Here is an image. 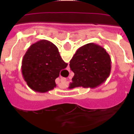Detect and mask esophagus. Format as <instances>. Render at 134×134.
<instances>
[{"label":"esophagus","instance_id":"esophagus-1","mask_svg":"<svg viewBox=\"0 0 134 134\" xmlns=\"http://www.w3.org/2000/svg\"><path fill=\"white\" fill-rule=\"evenodd\" d=\"M60 81L62 82H66V80L65 79H61V80H60Z\"/></svg>","mask_w":134,"mask_h":134}]
</instances>
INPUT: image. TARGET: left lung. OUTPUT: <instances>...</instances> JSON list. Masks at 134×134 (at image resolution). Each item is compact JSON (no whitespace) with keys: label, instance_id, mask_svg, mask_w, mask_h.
<instances>
[{"label":"left lung","instance_id":"1","mask_svg":"<svg viewBox=\"0 0 134 134\" xmlns=\"http://www.w3.org/2000/svg\"><path fill=\"white\" fill-rule=\"evenodd\" d=\"M111 62L110 55L103 47L94 43L84 45L70 61L74 76L68 88H94L102 85L109 76Z\"/></svg>","mask_w":134,"mask_h":134}]
</instances>
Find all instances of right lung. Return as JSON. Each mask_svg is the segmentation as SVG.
Instances as JSON below:
<instances>
[{
    "mask_svg": "<svg viewBox=\"0 0 134 134\" xmlns=\"http://www.w3.org/2000/svg\"><path fill=\"white\" fill-rule=\"evenodd\" d=\"M67 66L56 46L51 41L41 40L28 48L22 60L21 72L31 89L46 93L56 86L55 79Z\"/></svg>",
    "mask_w": 134,
    "mask_h": 134,
    "instance_id": "1",
    "label": "right lung"
}]
</instances>
